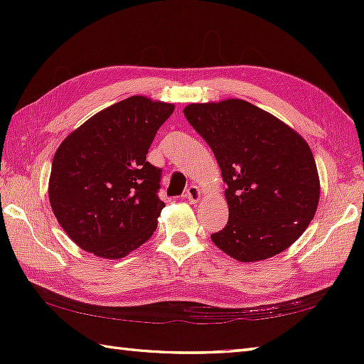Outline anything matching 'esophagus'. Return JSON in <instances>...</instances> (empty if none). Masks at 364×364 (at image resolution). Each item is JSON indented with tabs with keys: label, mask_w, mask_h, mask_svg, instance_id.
<instances>
[{
	"label": "esophagus",
	"mask_w": 364,
	"mask_h": 364,
	"mask_svg": "<svg viewBox=\"0 0 364 364\" xmlns=\"http://www.w3.org/2000/svg\"><path fill=\"white\" fill-rule=\"evenodd\" d=\"M184 198H186L189 203H197L198 200L202 198V192H200V189L197 186H189L186 194H184Z\"/></svg>",
	"instance_id": "esophagus-1"
}]
</instances>
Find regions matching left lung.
I'll list each match as a JSON object with an SVG mask.
<instances>
[{
	"label": "left lung",
	"mask_w": 364,
	"mask_h": 364,
	"mask_svg": "<svg viewBox=\"0 0 364 364\" xmlns=\"http://www.w3.org/2000/svg\"><path fill=\"white\" fill-rule=\"evenodd\" d=\"M184 115L211 146L227 183L228 222L211 235L241 262L288 249L310 225L321 183L310 145L296 129L237 98L191 103Z\"/></svg>",
	"instance_id": "8db88e82"
}]
</instances>
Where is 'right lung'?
<instances>
[{
    "instance_id": "add662e5",
    "label": "right lung",
    "mask_w": 364,
    "mask_h": 364,
    "mask_svg": "<svg viewBox=\"0 0 364 364\" xmlns=\"http://www.w3.org/2000/svg\"><path fill=\"white\" fill-rule=\"evenodd\" d=\"M175 105L133 95L84 122L54 153L48 198L82 250L119 259L151 237L164 202L161 170L146 161Z\"/></svg>"
}]
</instances>
